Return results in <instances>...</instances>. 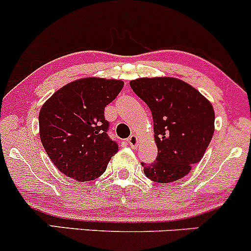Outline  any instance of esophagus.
<instances>
[{
    "instance_id": "obj_1",
    "label": "esophagus",
    "mask_w": 251,
    "mask_h": 251,
    "mask_svg": "<svg viewBox=\"0 0 251 251\" xmlns=\"http://www.w3.org/2000/svg\"><path fill=\"white\" fill-rule=\"evenodd\" d=\"M128 144L129 146H130L131 148H136L137 145H139V137H137L136 135H131L130 137H128Z\"/></svg>"
}]
</instances>
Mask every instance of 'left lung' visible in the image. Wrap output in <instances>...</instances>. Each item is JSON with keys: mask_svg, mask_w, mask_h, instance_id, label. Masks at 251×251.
Masks as SVG:
<instances>
[{"mask_svg": "<svg viewBox=\"0 0 251 251\" xmlns=\"http://www.w3.org/2000/svg\"><path fill=\"white\" fill-rule=\"evenodd\" d=\"M153 116L158 155L141 163L147 178L171 183L183 178L203 157L213 133L212 104L189 83L175 77H142L130 81Z\"/></svg>", "mask_w": 251, "mask_h": 251, "instance_id": "8db88e82", "label": "left lung"}]
</instances>
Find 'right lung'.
<instances>
[{
    "label": "right lung",
    "mask_w": 251,
    "mask_h": 251,
    "mask_svg": "<svg viewBox=\"0 0 251 251\" xmlns=\"http://www.w3.org/2000/svg\"><path fill=\"white\" fill-rule=\"evenodd\" d=\"M125 82L85 77L67 83L45 101L39 112L44 150L62 174L79 182L98 178L118 151L107 135L104 109Z\"/></svg>",
    "instance_id": "right-lung-1"
}]
</instances>
